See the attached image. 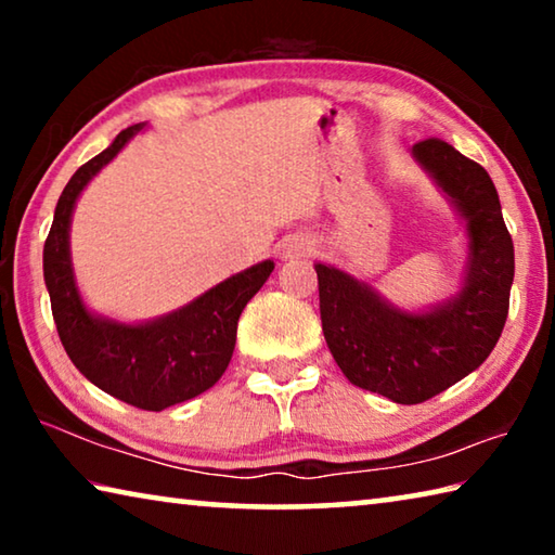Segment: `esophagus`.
I'll return each instance as SVG.
<instances>
[{
	"instance_id": "1",
	"label": "esophagus",
	"mask_w": 555,
	"mask_h": 555,
	"mask_svg": "<svg viewBox=\"0 0 555 555\" xmlns=\"http://www.w3.org/2000/svg\"><path fill=\"white\" fill-rule=\"evenodd\" d=\"M311 249H313V240L308 237V234H294V237H288L284 244H281V257L284 259L300 257V255H308Z\"/></svg>"
}]
</instances>
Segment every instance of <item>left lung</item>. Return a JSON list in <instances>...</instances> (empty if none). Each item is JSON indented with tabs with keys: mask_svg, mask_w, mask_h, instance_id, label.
<instances>
[{
	"mask_svg": "<svg viewBox=\"0 0 555 555\" xmlns=\"http://www.w3.org/2000/svg\"><path fill=\"white\" fill-rule=\"evenodd\" d=\"M413 156L467 222L463 291L438 311L413 315L345 271L315 264L323 335L337 367L354 387L397 403L434 399L480 367L504 331L514 281V244L490 173L443 139L413 144Z\"/></svg>",
	"mask_w": 555,
	"mask_h": 555,
	"instance_id": "left-lung-1",
	"label": "left lung"
}]
</instances>
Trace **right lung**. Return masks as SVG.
I'll list each match as a JSON object with an SVG mask.
<instances>
[{
	"label": "right lung",
	"mask_w": 555,
	"mask_h": 555,
	"mask_svg": "<svg viewBox=\"0 0 555 555\" xmlns=\"http://www.w3.org/2000/svg\"><path fill=\"white\" fill-rule=\"evenodd\" d=\"M144 125L121 129L105 152L73 173L55 205L43 244V276L59 337L70 362L109 397L144 411H162L208 391L228 370L237 321L264 286L274 261H261L222 281L181 311L154 323L125 325L88 313L73 281L68 228L73 205L102 166L119 154Z\"/></svg>",
	"instance_id": "right-lung-1"
}]
</instances>
